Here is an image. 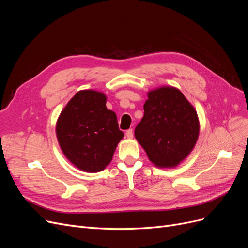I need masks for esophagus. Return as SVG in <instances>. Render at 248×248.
<instances>
[{
    "label": "esophagus",
    "instance_id": "obj_1",
    "mask_svg": "<svg viewBox=\"0 0 248 248\" xmlns=\"http://www.w3.org/2000/svg\"><path fill=\"white\" fill-rule=\"evenodd\" d=\"M126 137L127 139H132L133 138V131L132 129H128L126 131Z\"/></svg>",
    "mask_w": 248,
    "mask_h": 248
}]
</instances>
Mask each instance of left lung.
Returning a JSON list of instances; mask_svg holds the SVG:
<instances>
[{
  "mask_svg": "<svg viewBox=\"0 0 248 248\" xmlns=\"http://www.w3.org/2000/svg\"><path fill=\"white\" fill-rule=\"evenodd\" d=\"M134 136L155 167L175 168L190 154L200 133L197 110L175 87L148 92Z\"/></svg>",
  "mask_w": 248,
  "mask_h": 248,
  "instance_id": "8db88e82",
  "label": "left lung"
}]
</instances>
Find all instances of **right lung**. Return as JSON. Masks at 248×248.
I'll return each instance as SVG.
<instances>
[{
  "label": "right lung",
  "instance_id": "add662e5",
  "mask_svg": "<svg viewBox=\"0 0 248 248\" xmlns=\"http://www.w3.org/2000/svg\"><path fill=\"white\" fill-rule=\"evenodd\" d=\"M107 96L78 91L60 114L56 133L62 152L74 167L88 172L104 170L124 137L117 116L107 108Z\"/></svg>",
  "mask_w": 248,
  "mask_h": 248
}]
</instances>
